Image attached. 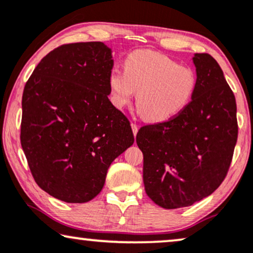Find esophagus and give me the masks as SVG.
Returning a JSON list of instances; mask_svg holds the SVG:
<instances>
[{
	"instance_id": "1",
	"label": "esophagus",
	"mask_w": 253,
	"mask_h": 253,
	"mask_svg": "<svg viewBox=\"0 0 253 253\" xmlns=\"http://www.w3.org/2000/svg\"><path fill=\"white\" fill-rule=\"evenodd\" d=\"M130 126H132L133 134H134V135H136L137 132H139V126H137L136 124H133V123H132V125H130Z\"/></svg>"
}]
</instances>
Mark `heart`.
Returning a JSON list of instances; mask_svg holds the SVG:
<instances>
[{"label": "heart", "instance_id": "heart-1", "mask_svg": "<svg viewBox=\"0 0 253 253\" xmlns=\"http://www.w3.org/2000/svg\"><path fill=\"white\" fill-rule=\"evenodd\" d=\"M197 75L169 56L149 49L134 50L126 56L124 70L111 69L110 100L118 110L132 102L136 93L140 114L150 123H166L179 116L193 99Z\"/></svg>", "mask_w": 253, "mask_h": 253}]
</instances>
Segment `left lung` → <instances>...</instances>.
Listing matches in <instances>:
<instances>
[{
  "instance_id": "left-lung-1",
  "label": "left lung",
  "mask_w": 253,
  "mask_h": 253,
  "mask_svg": "<svg viewBox=\"0 0 253 253\" xmlns=\"http://www.w3.org/2000/svg\"><path fill=\"white\" fill-rule=\"evenodd\" d=\"M197 90L172 120L141 127L148 197L166 210L187 207L211 195L228 172L237 141L236 100L213 56L195 53Z\"/></svg>"
}]
</instances>
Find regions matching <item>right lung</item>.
I'll return each mask as SVG.
<instances>
[{"label":"right lung","mask_w":253,"mask_h":253,"mask_svg":"<svg viewBox=\"0 0 253 253\" xmlns=\"http://www.w3.org/2000/svg\"><path fill=\"white\" fill-rule=\"evenodd\" d=\"M112 49L76 42L49 52L25 84L21 143L40 188L70 204L102 191L111 163L134 143L128 119L110 102Z\"/></svg>","instance_id":"obj_1"}]
</instances>
